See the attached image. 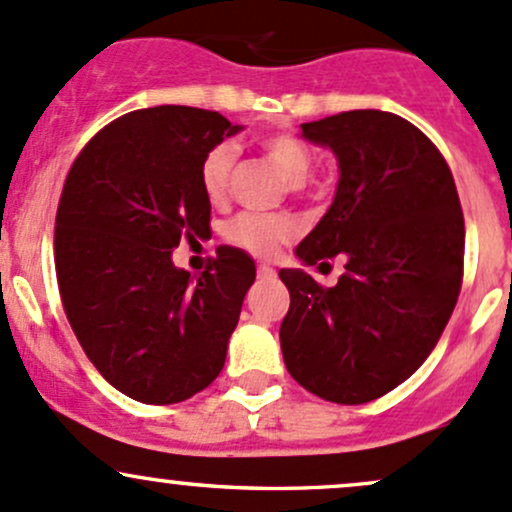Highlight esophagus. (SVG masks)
Instances as JSON below:
<instances>
[{
  "label": "esophagus",
  "instance_id": "esophagus-1",
  "mask_svg": "<svg viewBox=\"0 0 512 512\" xmlns=\"http://www.w3.org/2000/svg\"><path fill=\"white\" fill-rule=\"evenodd\" d=\"M274 274H277V272H274L270 265L257 267V277H260V279H274Z\"/></svg>",
  "mask_w": 512,
  "mask_h": 512
}]
</instances>
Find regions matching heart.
<instances>
[{"instance_id":"heart-1","label":"heart","mask_w":512,"mask_h":512,"mask_svg":"<svg viewBox=\"0 0 512 512\" xmlns=\"http://www.w3.org/2000/svg\"><path fill=\"white\" fill-rule=\"evenodd\" d=\"M262 152L267 159L277 166L284 174V179L292 186H301L311 174L314 166V154L306 147L304 142L292 134H267L260 139ZM235 152L233 144H218L201 161V188L203 196L218 206L225 201L230 188V176L235 169ZM230 242L247 250L255 257H272L277 255L279 247L289 242L297 235V223L287 215H255V213H242L225 230Z\"/></svg>"}]
</instances>
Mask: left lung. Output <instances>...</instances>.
<instances>
[{
    "label": "left lung",
    "mask_w": 512,
    "mask_h": 512,
    "mask_svg": "<svg viewBox=\"0 0 512 512\" xmlns=\"http://www.w3.org/2000/svg\"><path fill=\"white\" fill-rule=\"evenodd\" d=\"M338 161L333 203L284 267V365L338 405L395 390L427 360L451 319L464 274V215L439 149L402 117L351 110L301 125ZM347 257L336 288L303 272Z\"/></svg>",
    "instance_id": "obj_1"
}]
</instances>
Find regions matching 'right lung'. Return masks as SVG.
I'll list each match as a JSON object with an SVG mask.
<instances>
[{
	"instance_id": "right-lung-1",
	"label": "right lung",
	"mask_w": 512,
	"mask_h": 512,
	"mask_svg": "<svg viewBox=\"0 0 512 512\" xmlns=\"http://www.w3.org/2000/svg\"><path fill=\"white\" fill-rule=\"evenodd\" d=\"M242 132L220 112L159 105L100 129L63 186L56 277L90 363L122 395L174 405L220 375L255 262L218 247L201 277L174 265L181 238L211 233L201 161Z\"/></svg>"
}]
</instances>
